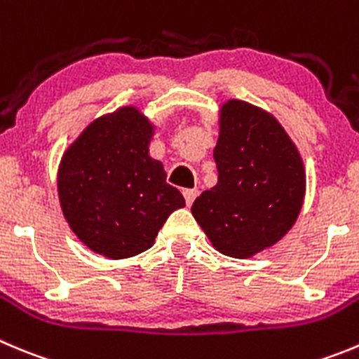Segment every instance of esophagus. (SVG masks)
<instances>
[{"mask_svg":"<svg viewBox=\"0 0 359 359\" xmlns=\"http://www.w3.org/2000/svg\"><path fill=\"white\" fill-rule=\"evenodd\" d=\"M182 195H184V198H186L187 205H191V203L195 202L196 195H198V191H196V189H184Z\"/></svg>","mask_w":359,"mask_h":359,"instance_id":"1","label":"esophagus"}]
</instances>
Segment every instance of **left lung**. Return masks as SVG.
<instances>
[{
  "mask_svg": "<svg viewBox=\"0 0 359 359\" xmlns=\"http://www.w3.org/2000/svg\"><path fill=\"white\" fill-rule=\"evenodd\" d=\"M217 127V184L191 212L219 253L251 259L296 223L306 193L303 157L281 123L246 100L221 104Z\"/></svg>",
  "mask_w": 359,
  "mask_h": 359,
  "instance_id": "left-lung-1",
  "label": "left lung"
}]
</instances>
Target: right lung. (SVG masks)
Segmentation results:
<instances>
[{"mask_svg": "<svg viewBox=\"0 0 359 359\" xmlns=\"http://www.w3.org/2000/svg\"><path fill=\"white\" fill-rule=\"evenodd\" d=\"M156 126L136 106L97 116L58 164L60 207L86 248L111 260L154 246L170 214L186 205L149 154Z\"/></svg>", "mask_w": 359, "mask_h": 359, "instance_id": "1", "label": "right lung"}]
</instances>
